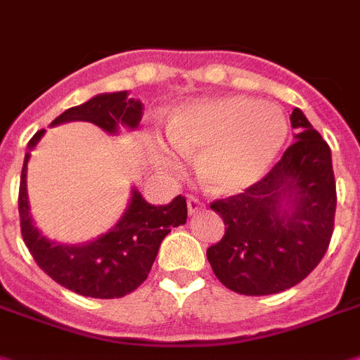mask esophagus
Listing matches in <instances>:
<instances>
[{"label": "esophagus", "instance_id": "34e87169", "mask_svg": "<svg viewBox=\"0 0 360 360\" xmlns=\"http://www.w3.org/2000/svg\"><path fill=\"white\" fill-rule=\"evenodd\" d=\"M186 207H188V214H195L198 210L203 209V201H201L200 198H195V195H188Z\"/></svg>", "mask_w": 360, "mask_h": 360}]
</instances>
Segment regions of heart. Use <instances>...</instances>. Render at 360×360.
<instances>
[{"instance_id": "1", "label": "heart", "mask_w": 360, "mask_h": 360, "mask_svg": "<svg viewBox=\"0 0 360 360\" xmlns=\"http://www.w3.org/2000/svg\"><path fill=\"white\" fill-rule=\"evenodd\" d=\"M172 142H160L159 159L177 166V153L200 151L198 177L209 192L238 194L261 181L288 136L279 107L250 96H218L175 109L168 125Z\"/></svg>"}]
</instances>
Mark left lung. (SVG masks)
I'll list each match as a JSON object with an SVG mask.
<instances>
[{"label": "left lung", "instance_id": "left-lung-1", "mask_svg": "<svg viewBox=\"0 0 360 360\" xmlns=\"http://www.w3.org/2000/svg\"><path fill=\"white\" fill-rule=\"evenodd\" d=\"M296 142L261 181L210 203L226 235L207 250L214 276L244 296L277 294L302 283L331 242L337 186L331 150L300 109Z\"/></svg>", "mask_w": 360, "mask_h": 360}]
</instances>
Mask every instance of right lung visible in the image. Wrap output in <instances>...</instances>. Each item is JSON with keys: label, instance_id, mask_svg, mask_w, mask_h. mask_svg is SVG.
I'll list each match as a JSON object with an SVG mask.
<instances>
[{"label": "right lung", "instance_id": "1", "mask_svg": "<svg viewBox=\"0 0 360 360\" xmlns=\"http://www.w3.org/2000/svg\"><path fill=\"white\" fill-rule=\"evenodd\" d=\"M142 103L127 98V92L99 94L86 103L64 110L51 122V125L64 122H90L110 134L118 133V125L127 129L139 127L142 120ZM46 131L40 129L29 140V150L23 160L20 177V227L25 246L37 264L53 281L68 290L86 297L114 300L127 296L146 281L159 253L160 242L172 227L186 224V200L177 195L168 205H151L133 188L129 207L118 224L110 227L96 240L68 246L48 240L34 227L29 214L27 200V160L31 150L38 144Z\"/></svg>", "mask_w": 360, "mask_h": 360}]
</instances>
